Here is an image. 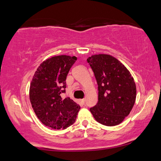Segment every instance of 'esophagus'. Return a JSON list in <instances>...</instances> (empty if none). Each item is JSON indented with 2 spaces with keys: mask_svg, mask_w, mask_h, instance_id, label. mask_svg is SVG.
<instances>
[{
  "mask_svg": "<svg viewBox=\"0 0 161 161\" xmlns=\"http://www.w3.org/2000/svg\"><path fill=\"white\" fill-rule=\"evenodd\" d=\"M81 103H82L83 104H85V98L81 99Z\"/></svg>",
  "mask_w": 161,
  "mask_h": 161,
  "instance_id": "obj_1",
  "label": "esophagus"
}]
</instances>
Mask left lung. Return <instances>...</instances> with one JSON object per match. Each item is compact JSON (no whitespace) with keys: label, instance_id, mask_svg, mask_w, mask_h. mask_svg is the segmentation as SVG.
<instances>
[{"label":"left lung","instance_id":"8db88e82","mask_svg":"<svg viewBox=\"0 0 161 161\" xmlns=\"http://www.w3.org/2000/svg\"><path fill=\"white\" fill-rule=\"evenodd\" d=\"M87 63L98 84V103L90 108L95 119L106 126L119 125L130 114L136 87L128 69L109 55H92Z\"/></svg>","mask_w":161,"mask_h":161}]
</instances>
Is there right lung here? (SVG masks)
Instances as JSON below:
<instances>
[{
	"instance_id": "add662e5",
	"label": "right lung",
	"mask_w": 161,
	"mask_h": 161,
	"mask_svg": "<svg viewBox=\"0 0 161 161\" xmlns=\"http://www.w3.org/2000/svg\"><path fill=\"white\" fill-rule=\"evenodd\" d=\"M75 56H55L36 70L30 86V100L39 120L49 128L65 129L74 124L80 106L70 98L63 99L67 75L76 62Z\"/></svg>"
}]
</instances>
